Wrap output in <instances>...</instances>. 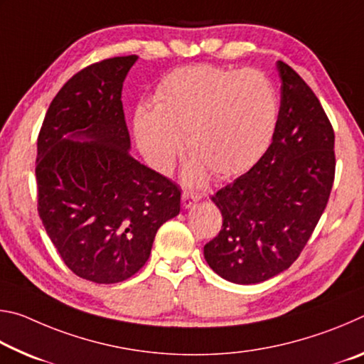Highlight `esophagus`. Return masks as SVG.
Segmentation results:
<instances>
[{"label":"esophagus","mask_w":364,"mask_h":364,"mask_svg":"<svg viewBox=\"0 0 364 364\" xmlns=\"http://www.w3.org/2000/svg\"><path fill=\"white\" fill-rule=\"evenodd\" d=\"M199 200V196L194 193H189V191H184L181 196V204L183 208H191L193 205H196V202Z\"/></svg>","instance_id":"esophagus-1"}]
</instances>
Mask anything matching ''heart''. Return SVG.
<instances>
[{
  "instance_id": "1",
  "label": "heart",
  "mask_w": 364,
  "mask_h": 364,
  "mask_svg": "<svg viewBox=\"0 0 364 364\" xmlns=\"http://www.w3.org/2000/svg\"><path fill=\"white\" fill-rule=\"evenodd\" d=\"M278 123V96L260 72L215 65L181 67L164 77L156 107L139 106L134 136L159 173H170L183 149L193 156L191 183L213 171L218 178L254 167L271 144Z\"/></svg>"
}]
</instances>
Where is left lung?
Instances as JSON below:
<instances>
[{
    "mask_svg": "<svg viewBox=\"0 0 364 364\" xmlns=\"http://www.w3.org/2000/svg\"><path fill=\"white\" fill-rule=\"evenodd\" d=\"M276 67L281 107L273 141L247 173L212 196L223 225L204 257L234 284L263 282L297 260L334 183V130L321 102L292 67Z\"/></svg>",
    "mask_w": 364,
    "mask_h": 364,
    "instance_id": "obj_1",
    "label": "left lung"
}]
</instances>
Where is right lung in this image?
<instances>
[{
	"instance_id": "1",
	"label": "right lung",
	"mask_w": 364,
	"mask_h": 364,
	"mask_svg": "<svg viewBox=\"0 0 364 364\" xmlns=\"http://www.w3.org/2000/svg\"><path fill=\"white\" fill-rule=\"evenodd\" d=\"M136 60L75 73L49 104L36 143L43 226L67 267L97 284L138 273L159 228L180 213V188L130 154L122 88Z\"/></svg>"
}]
</instances>
